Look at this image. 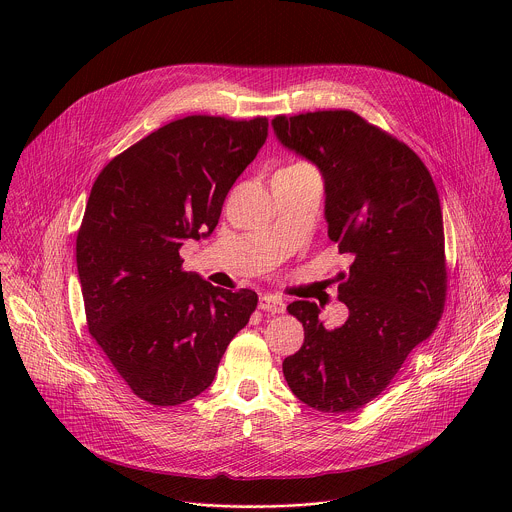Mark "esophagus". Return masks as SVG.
I'll list each match as a JSON object with an SVG mask.
<instances>
[{"label":"esophagus","mask_w":512,"mask_h":512,"mask_svg":"<svg viewBox=\"0 0 512 512\" xmlns=\"http://www.w3.org/2000/svg\"><path fill=\"white\" fill-rule=\"evenodd\" d=\"M260 309L262 311H268V313H284L286 311V303L280 295H274V293H266L260 297Z\"/></svg>","instance_id":"esophagus-1"}]
</instances>
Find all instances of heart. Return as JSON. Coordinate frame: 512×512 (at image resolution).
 Segmentation results:
<instances>
[{
	"mask_svg": "<svg viewBox=\"0 0 512 512\" xmlns=\"http://www.w3.org/2000/svg\"><path fill=\"white\" fill-rule=\"evenodd\" d=\"M301 165H303V163H301Z\"/></svg>",
	"mask_w": 512,
	"mask_h": 512,
	"instance_id": "heart-1",
	"label": "heart"
}]
</instances>
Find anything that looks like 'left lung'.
I'll list each match as a JSON object with an SVG mask.
<instances>
[{
	"instance_id": "obj_1",
	"label": "left lung",
	"mask_w": 512,
	"mask_h": 512,
	"mask_svg": "<svg viewBox=\"0 0 512 512\" xmlns=\"http://www.w3.org/2000/svg\"><path fill=\"white\" fill-rule=\"evenodd\" d=\"M278 140L313 161L325 179V219L339 254L347 321L327 329L319 307L293 301L301 349L284 361L293 394L327 414L374 400L406 357L426 341L447 295L439 195L424 161L351 110H317L272 120Z\"/></svg>"
}]
</instances>
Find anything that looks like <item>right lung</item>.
I'll use <instances>...</instances> for the list:
<instances>
[{
	"instance_id": "add662e5",
	"label": "right lung",
	"mask_w": 512,
	"mask_h": 512,
	"mask_svg": "<svg viewBox=\"0 0 512 512\" xmlns=\"http://www.w3.org/2000/svg\"><path fill=\"white\" fill-rule=\"evenodd\" d=\"M268 138V118L173 120L96 177L76 236L86 325L130 390L153 406L205 392L258 305L183 270L179 248L209 236Z\"/></svg>"
}]
</instances>
